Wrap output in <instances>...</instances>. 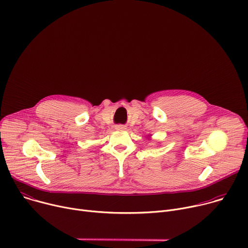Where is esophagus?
Masks as SVG:
<instances>
[{"label":"esophagus","instance_id":"obj_1","mask_svg":"<svg viewBox=\"0 0 248 248\" xmlns=\"http://www.w3.org/2000/svg\"><path fill=\"white\" fill-rule=\"evenodd\" d=\"M116 129L118 130H125L126 129V126L125 125H123V124H119L116 126Z\"/></svg>","mask_w":248,"mask_h":248}]
</instances>
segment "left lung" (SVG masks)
<instances>
[{"instance_id": "8db88e82", "label": "left lung", "mask_w": 248, "mask_h": 248, "mask_svg": "<svg viewBox=\"0 0 248 248\" xmlns=\"http://www.w3.org/2000/svg\"><path fill=\"white\" fill-rule=\"evenodd\" d=\"M150 136H151V135H148V136H147V138L149 139V138H150Z\"/></svg>"}]
</instances>
